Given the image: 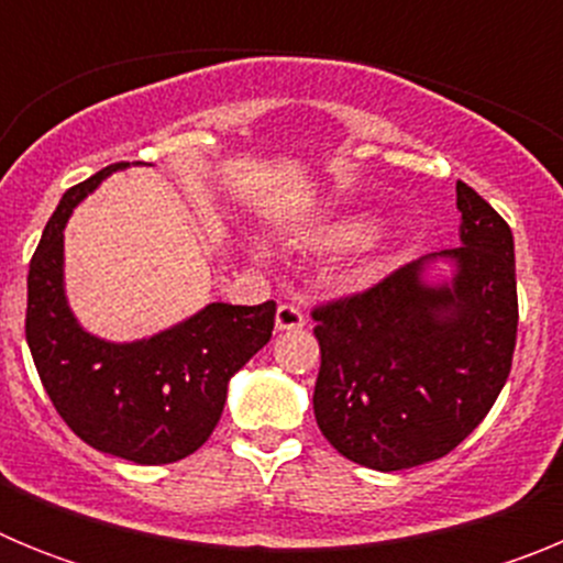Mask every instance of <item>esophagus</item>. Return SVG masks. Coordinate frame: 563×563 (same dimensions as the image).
<instances>
[{
  "label": "esophagus",
  "mask_w": 563,
  "mask_h": 563,
  "mask_svg": "<svg viewBox=\"0 0 563 563\" xmlns=\"http://www.w3.org/2000/svg\"><path fill=\"white\" fill-rule=\"evenodd\" d=\"M305 327V312L298 310L296 305H278L276 310V330L287 332V330H301Z\"/></svg>",
  "instance_id": "34e87169"
}]
</instances>
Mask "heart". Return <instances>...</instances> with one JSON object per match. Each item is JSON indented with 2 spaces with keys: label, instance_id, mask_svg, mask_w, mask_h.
<instances>
[{
  "label": "heart",
  "instance_id": "heart-1",
  "mask_svg": "<svg viewBox=\"0 0 563 563\" xmlns=\"http://www.w3.org/2000/svg\"><path fill=\"white\" fill-rule=\"evenodd\" d=\"M380 217L377 211H346L341 217H332L330 222L318 225L312 231V242L327 251H355V247L366 245L377 233Z\"/></svg>",
  "mask_w": 563,
  "mask_h": 563
}]
</instances>
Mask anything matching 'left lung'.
<instances>
[{
    "label": "left lung",
    "instance_id": "left-lung-1",
    "mask_svg": "<svg viewBox=\"0 0 563 563\" xmlns=\"http://www.w3.org/2000/svg\"><path fill=\"white\" fill-rule=\"evenodd\" d=\"M456 208L460 247L312 312L318 429L338 454L383 474L454 451L510 375L514 233L465 183H456Z\"/></svg>",
    "mask_w": 563,
    "mask_h": 563
}]
</instances>
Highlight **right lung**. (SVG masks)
Here are the masks:
<instances>
[{"instance_id": "1", "label": "right lung", "mask_w": 563, "mask_h": 563, "mask_svg": "<svg viewBox=\"0 0 563 563\" xmlns=\"http://www.w3.org/2000/svg\"><path fill=\"white\" fill-rule=\"evenodd\" d=\"M101 168L62 197L27 273V346L49 400L87 445L134 465H168L194 454L220 422L228 383L273 332L276 305L211 301L137 341L84 330L64 285V228L114 172Z\"/></svg>"}]
</instances>
